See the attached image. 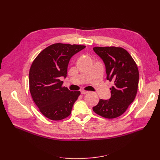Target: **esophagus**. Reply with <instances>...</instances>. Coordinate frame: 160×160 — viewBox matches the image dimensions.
I'll list each match as a JSON object with an SVG mask.
<instances>
[{"mask_svg": "<svg viewBox=\"0 0 160 160\" xmlns=\"http://www.w3.org/2000/svg\"><path fill=\"white\" fill-rule=\"evenodd\" d=\"M89 91H84V90H82L81 91V94L82 95H86L87 93H88Z\"/></svg>", "mask_w": 160, "mask_h": 160, "instance_id": "esophagus-1", "label": "esophagus"}]
</instances>
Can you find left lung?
Instances as JSON below:
<instances>
[{"mask_svg": "<svg viewBox=\"0 0 160 160\" xmlns=\"http://www.w3.org/2000/svg\"><path fill=\"white\" fill-rule=\"evenodd\" d=\"M93 50L105 65L106 79L113 82L114 85L110 88L111 98L100 99L93 110L104 118H116L126 112L136 98L139 83L138 66L121 47H96Z\"/></svg>", "mask_w": 160, "mask_h": 160, "instance_id": "obj_1", "label": "left lung"}]
</instances>
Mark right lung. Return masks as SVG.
<instances>
[{
  "label": "right lung",
  "mask_w": 160,
  "mask_h": 160,
  "mask_svg": "<svg viewBox=\"0 0 160 160\" xmlns=\"http://www.w3.org/2000/svg\"><path fill=\"white\" fill-rule=\"evenodd\" d=\"M84 45L55 43L45 48L33 60L29 72L30 91L33 102L47 118L59 121L71 113L80 91L63 87L70 59Z\"/></svg>",
  "instance_id": "add662e5"
}]
</instances>
